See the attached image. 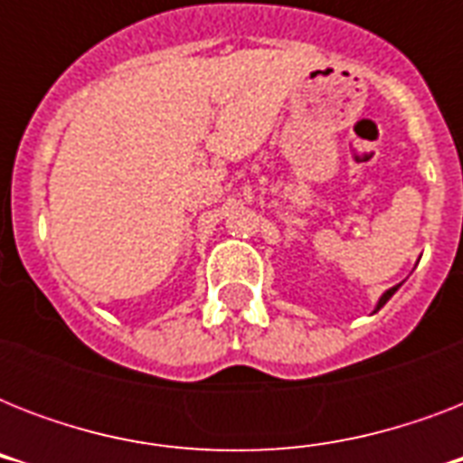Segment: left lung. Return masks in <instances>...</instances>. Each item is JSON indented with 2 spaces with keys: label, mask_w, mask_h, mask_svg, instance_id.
I'll return each instance as SVG.
<instances>
[{
  "label": "left lung",
  "mask_w": 463,
  "mask_h": 463,
  "mask_svg": "<svg viewBox=\"0 0 463 463\" xmlns=\"http://www.w3.org/2000/svg\"><path fill=\"white\" fill-rule=\"evenodd\" d=\"M399 288H402V283H396V286H392V288H389V290H384V293H382V296H380V300H377V305H374V312H380V309L389 303V298L394 296V293Z\"/></svg>",
  "instance_id": "8db88e82"
}]
</instances>
